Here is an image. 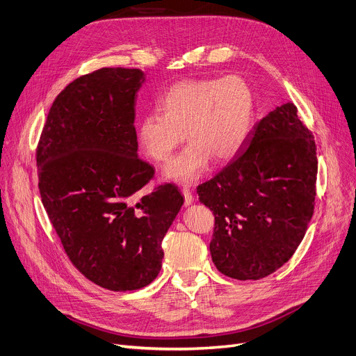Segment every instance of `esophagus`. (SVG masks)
I'll use <instances>...</instances> for the list:
<instances>
[{
	"mask_svg": "<svg viewBox=\"0 0 356 356\" xmlns=\"http://www.w3.org/2000/svg\"><path fill=\"white\" fill-rule=\"evenodd\" d=\"M182 194H184V204L186 206H190L191 203H193V194H191V191H190V188H187V187H184L182 188Z\"/></svg>",
	"mask_w": 356,
	"mask_h": 356,
	"instance_id": "34e87169",
	"label": "esophagus"
}]
</instances>
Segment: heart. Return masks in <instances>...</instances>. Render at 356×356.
<instances>
[{
	"label": "heart",
	"mask_w": 356,
	"mask_h": 356,
	"mask_svg": "<svg viewBox=\"0 0 356 356\" xmlns=\"http://www.w3.org/2000/svg\"><path fill=\"white\" fill-rule=\"evenodd\" d=\"M159 111L138 121L140 145L153 161L166 162L188 136L190 145L165 166L163 175L191 184L207 172L213 158L229 162L244 149L254 124L255 96L238 74L182 80L163 93Z\"/></svg>",
	"instance_id": "1"
}]
</instances>
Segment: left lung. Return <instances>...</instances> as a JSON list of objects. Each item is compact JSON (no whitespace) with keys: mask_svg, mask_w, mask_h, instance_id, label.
<instances>
[{"mask_svg":"<svg viewBox=\"0 0 356 356\" xmlns=\"http://www.w3.org/2000/svg\"><path fill=\"white\" fill-rule=\"evenodd\" d=\"M292 102L254 125L243 152L197 187L215 215L211 260L225 276L257 280L276 272L301 244L314 213V137Z\"/></svg>","mask_w":356,"mask_h":356,"instance_id":"8db88e82","label":"left lung"}]
</instances>
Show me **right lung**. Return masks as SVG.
<instances>
[{"label":"right lung","mask_w":356,"mask_h":356,"mask_svg":"<svg viewBox=\"0 0 356 356\" xmlns=\"http://www.w3.org/2000/svg\"><path fill=\"white\" fill-rule=\"evenodd\" d=\"M138 68H101L56 96L36 152L39 191L63 247L79 270L109 291L154 280L162 241L184 198L165 184L134 202L154 170L138 159Z\"/></svg>","instance_id":"add662e5"}]
</instances>
